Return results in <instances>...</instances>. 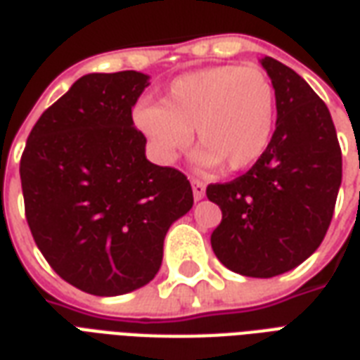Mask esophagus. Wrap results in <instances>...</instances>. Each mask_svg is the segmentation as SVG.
Here are the masks:
<instances>
[{
  "mask_svg": "<svg viewBox=\"0 0 360 360\" xmlns=\"http://www.w3.org/2000/svg\"><path fill=\"white\" fill-rule=\"evenodd\" d=\"M191 190H193V199L195 201H201V199L205 198V182H201V180H191Z\"/></svg>",
  "mask_w": 360,
  "mask_h": 360,
  "instance_id": "esophagus-1",
  "label": "esophagus"
}]
</instances>
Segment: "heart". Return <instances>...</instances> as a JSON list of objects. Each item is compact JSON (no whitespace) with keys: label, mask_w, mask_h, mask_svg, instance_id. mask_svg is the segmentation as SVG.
I'll list each match as a JSON object with an SVG mask.
<instances>
[{"label":"heart","mask_w":360,"mask_h":360,"mask_svg":"<svg viewBox=\"0 0 360 360\" xmlns=\"http://www.w3.org/2000/svg\"><path fill=\"white\" fill-rule=\"evenodd\" d=\"M140 128L162 162H172L190 146L191 130L201 149L195 162L228 170L253 167L269 149L276 126V91L257 67L219 65L174 78L161 107L134 111Z\"/></svg>","instance_id":"1"}]
</instances>
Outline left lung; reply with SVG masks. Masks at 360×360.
Returning <instances> with one entry per match:
<instances>
[{
    "instance_id": "8db88e82",
    "label": "left lung",
    "mask_w": 360,
    "mask_h": 360,
    "mask_svg": "<svg viewBox=\"0 0 360 360\" xmlns=\"http://www.w3.org/2000/svg\"><path fill=\"white\" fill-rule=\"evenodd\" d=\"M276 91V130L266 153L207 198L222 211L211 236L232 272L272 278L319 249L342 186V149L330 111L301 76L272 57L261 59Z\"/></svg>"
}]
</instances>
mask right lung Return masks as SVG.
Returning <instances> with one entry per match:
<instances>
[{
    "instance_id": "obj_1",
    "label": "right lung",
    "mask_w": 360,
    "mask_h": 360,
    "mask_svg": "<svg viewBox=\"0 0 360 360\" xmlns=\"http://www.w3.org/2000/svg\"><path fill=\"white\" fill-rule=\"evenodd\" d=\"M148 86L136 70L78 78L34 124L20 159L36 245L65 282L99 297L149 284L169 228L193 205L188 178L148 161L134 126Z\"/></svg>"
}]
</instances>
